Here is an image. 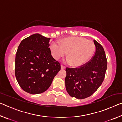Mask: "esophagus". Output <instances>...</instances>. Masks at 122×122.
I'll return each instance as SVG.
<instances>
[{
	"label": "esophagus",
	"instance_id": "1",
	"mask_svg": "<svg viewBox=\"0 0 122 122\" xmlns=\"http://www.w3.org/2000/svg\"><path fill=\"white\" fill-rule=\"evenodd\" d=\"M61 69H62V70H63V69H65V67H64L63 66H62V65H61Z\"/></svg>",
	"mask_w": 122,
	"mask_h": 122
}]
</instances>
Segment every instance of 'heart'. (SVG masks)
I'll list each match as a JSON object with an SVG mask.
<instances>
[{"mask_svg":"<svg viewBox=\"0 0 122 122\" xmlns=\"http://www.w3.org/2000/svg\"><path fill=\"white\" fill-rule=\"evenodd\" d=\"M54 58L59 60L68 53L67 62L78 67L92 59L95 51V45L92 40L82 37H68L62 39L61 44L54 42L50 47Z\"/></svg>","mask_w":122,"mask_h":122,"instance_id":"heart-1","label":"heart"}]
</instances>
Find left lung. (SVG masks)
Instances as JSON below:
<instances>
[{
  "label": "left lung",
  "mask_w": 122,
  "mask_h": 122,
  "mask_svg": "<svg viewBox=\"0 0 122 122\" xmlns=\"http://www.w3.org/2000/svg\"><path fill=\"white\" fill-rule=\"evenodd\" d=\"M95 54L91 60L77 68L66 69L65 86L71 97L77 99L88 97L100 87L104 80L107 60L103 47L94 40Z\"/></svg>",
  "instance_id": "obj_1"
}]
</instances>
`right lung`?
<instances>
[{"label":"right lung","instance_id":"1","mask_svg":"<svg viewBox=\"0 0 122 122\" xmlns=\"http://www.w3.org/2000/svg\"><path fill=\"white\" fill-rule=\"evenodd\" d=\"M49 40L36 33L22 40L18 47L15 74L20 87L28 93L46 91L60 70V64L51 56Z\"/></svg>","mask_w":122,"mask_h":122}]
</instances>
